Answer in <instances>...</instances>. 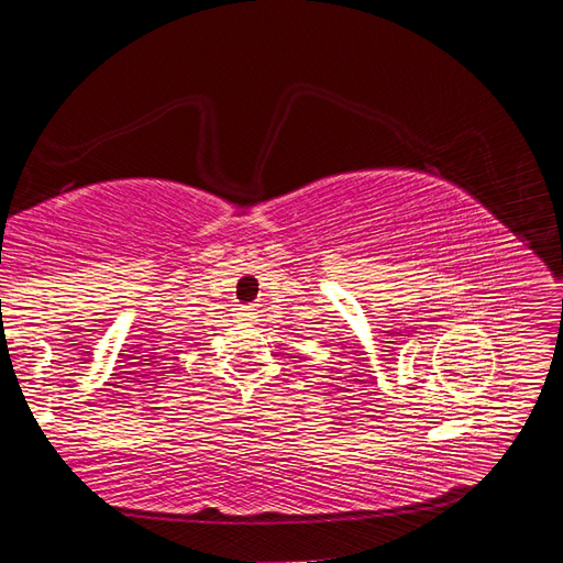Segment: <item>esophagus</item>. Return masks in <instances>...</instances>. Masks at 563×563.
<instances>
[{
    "mask_svg": "<svg viewBox=\"0 0 563 563\" xmlns=\"http://www.w3.org/2000/svg\"><path fill=\"white\" fill-rule=\"evenodd\" d=\"M246 310H251V308H246Z\"/></svg>",
    "mask_w": 563,
    "mask_h": 563,
    "instance_id": "1",
    "label": "esophagus"
}]
</instances>
